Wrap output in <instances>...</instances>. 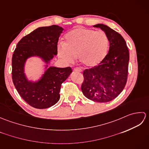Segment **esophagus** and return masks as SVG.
<instances>
[{
  "label": "esophagus",
  "mask_w": 149,
  "mask_h": 149,
  "mask_svg": "<svg viewBox=\"0 0 149 149\" xmlns=\"http://www.w3.org/2000/svg\"><path fill=\"white\" fill-rule=\"evenodd\" d=\"M74 71L75 72H81L82 70L79 68H75L74 69Z\"/></svg>",
  "instance_id": "1"
}]
</instances>
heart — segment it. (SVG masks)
I'll list each match as a JSON object with an SVG mask.
<instances>
[{"instance_id": "heart-1", "label": "heart", "mask_w": 149, "mask_h": 149, "mask_svg": "<svg viewBox=\"0 0 149 149\" xmlns=\"http://www.w3.org/2000/svg\"><path fill=\"white\" fill-rule=\"evenodd\" d=\"M109 41L104 31L79 27L66 34L65 42L58 45V54L67 63H72L75 55L86 66H96L106 56Z\"/></svg>"}]
</instances>
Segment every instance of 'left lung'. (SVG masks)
<instances>
[{
	"label": "left lung",
	"mask_w": 149,
	"mask_h": 149,
	"mask_svg": "<svg viewBox=\"0 0 149 149\" xmlns=\"http://www.w3.org/2000/svg\"><path fill=\"white\" fill-rule=\"evenodd\" d=\"M93 27L100 28L106 34L109 50L99 65L84 70L81 90L88 99L107 102L118 96L127 83L129 52L121 34L102 24Z\"/></svg>",
	"instance_id": "8db88e82"
}]
</instances>
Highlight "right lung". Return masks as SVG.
Masks as SVG:
<instances>
[{
  "mask_svg": "<svg viewBox=\"0 0 149 149\" xmlns=\"http://www.w3.org/2000/svg\"><path fill=\"white\" fill-rule=\"evenodd\" d=\"M63 30L56 25L37 28L22 38L13 54V82L22 99L35 108L46 109L58 102L61 84L72 72L70 67L49 66L58 54L57 45ZM31 57H38L46 64L43 74L36 81L29 80L24 72Z\"/></svg>",
  "mask_w": 149,
  "mask_h": 149,
  "instance_id": "obj_1",
  "label": "right lung"
}]
</instances>
